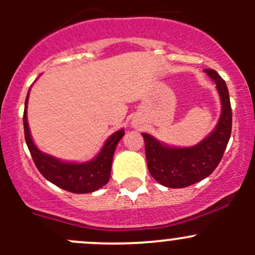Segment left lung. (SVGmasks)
I'll return each instance as SVG.
<instances>
[{
	"instance_id": "8db88e82",
	"label": "left lung",
	"mask_w": 255,
	"mask_h": 255,
	"mask_svg": "<svg viewBox=\"0 0 255 255\" xmlns=\"http://www.w3.org/2000/svg\"><path fill=\"white\" fill-rule=\"evenodd\" d=\"M205 73L216 84L221 100L220 120L206 138L191 146H171L142 133L149 173L166 187H186L210 176L220 164L230 140L232 110L227 85L212 69H206Z\"/></svg>"
}]
</instances>
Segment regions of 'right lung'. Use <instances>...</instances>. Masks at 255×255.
Returning <instances> with one entry per match:
<instances>
[{
    "instance_id": "obj_1",
    "label": "right lung",
    "mask_w": 255,
    "mask_h": 255,
    "mask_svg": "<svg viewBox=\"0 0 255 255\" xmlns=\"http://www.w3.org/2000/svg\"><path fill=\"white\" fill-rule=\"evenodd\" d=\"M29 91H28L27 99H25L24 115H23L24 137L30 155H32L35 166L40 171V174L51 184L56 185L66 191L74 192V194H89V192H94L101 189L110 180L113 154H115V149L118 142L125 135V129L122 128L110 135L100 153L91 160L82 161V163L60 160L55 156L43 153L33 142L27 121Z\"/></svg>"
}]
</instances>
